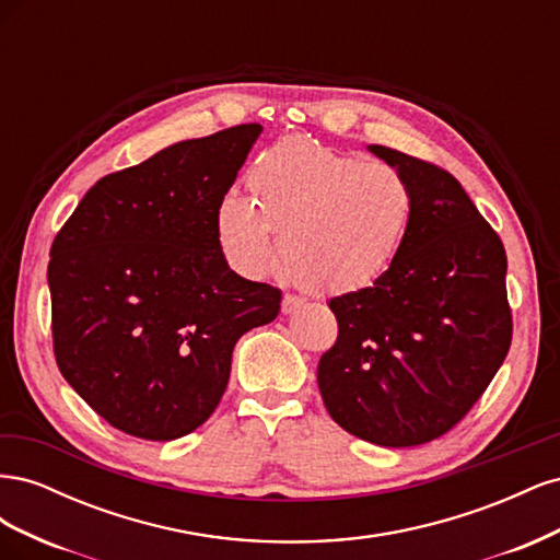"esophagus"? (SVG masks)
<instances>
[{"mask_svg": "<svg viewBox=\"0 0 560 560\" xmlns=\"http://www.w3.org/2000/svg\"><path fill=\"white\" fill-rule=\"evenodd\" d=\"M301 306H303V299H301V296H296V294H284V296H282V313H284V315H290V313L299 311Z\"/></svg>", "mask_w": 560, "mask_h": 560, "instance_id": "esophagus-1", "label": "esophagus"}]
</instances>
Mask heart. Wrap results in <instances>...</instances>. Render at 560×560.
<instances>
[{"label":"heart","mask_w":560,"mask_h":560,"mask_svg":"<svg viewBox=\"0 0 560 560\" xmlns=\"http://www.w3.org/2000/svg\"><path fill=\"white\" fill-rule=\"evenodd\" d=\"M252 198L229 191L214 212L229 266L261 278L282 259L315 292H354L395 264L411 231L416 196L397 167L366 163L303 135L254 159Z\"/></svg>","instance_id":"1"}]
</instances>
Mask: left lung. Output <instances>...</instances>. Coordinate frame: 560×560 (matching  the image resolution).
I'll list each match as a JSON object with an SVG mask.
<instances>
[{"label":"left lung","instance_id":"8db88e82","mask_svg":"<svg viewBox=\"0 0 560 560\" xmlns=\"http://www.w3.org/2000/svg\"><path fill=\"white\" fill-rule=\"evenodd\" d=\"M369 151L409 179L416 214L395 264L329 301L338 338L319 358L317 385L346 432L406 448L457 425L510 352L506 254L444 167L381 144Z\"/></svg>","mask_w":560,"mask_h":560}]
</instances>
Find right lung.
Instances as JSON below:
<instances>
[{"label":"right lung","mask_w":560,"mask_h":560,"mask_svg":"<svg viewBox=\"0 0 560 560\" xmlns=\"http://www.w3.org/2000/svg\"><path fill=\"white\" fill-rule=\"evenodd\" d=\"M259 135L233 126L97 179L50 245L58 369L116 430L171 442L200 428L235 341L280 313L282 292L233 273L214 229Z\"/></svg>","instance_id":"1"}]
</instances>
